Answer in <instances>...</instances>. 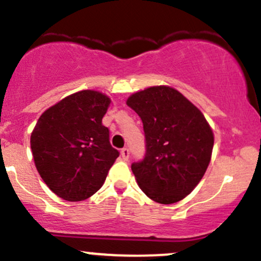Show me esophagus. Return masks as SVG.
Returning a JSON list of instances; mask_svg holds the SVG:
<instances>
[{
    "label": "esophagus",
    "mask_w": 261,
    "mask_h": 261,
    "mask_svg": "<svg viewBox=\"0 0 261 261\" xmlns=\"http://www.w3.org/2000/svg\"><path fill=\"white\" fill-rule=\"evenodd\" d=\"M120 153H121V157L124 161H127L128 157H130V151H128V148H126V147L122 148L120 151Z\"/></svg>",
    "instance_id": "34e87169"
}]
</instances>
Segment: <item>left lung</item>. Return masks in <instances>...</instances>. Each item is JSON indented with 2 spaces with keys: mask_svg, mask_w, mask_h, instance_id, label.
Returning <instances> with one entry per match:
<instances>
[{
  "mask_svg": "<svg viewBox=\"0 0 261 261\" xmlns=\"http://www.w3.org/2000/svg\"><path fill=\"white\" fill-rule=\"evenodd\" d=\"M126 104L139 114L146 154L131 166L141 190L155 202L180 201L195 189L211 161L214 133L203 114L180 92L154 86Z\"/></svg>",
  "mask_w": 261,
  "mask_h": 261,
  "instance_id": "left-lung-1",
  "label": "left lung"
}]
</instances>
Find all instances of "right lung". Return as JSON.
<instances>
[{
    "mask_svg": "<svg viewBox=\"0 0 261 261\" xmlns=\"http://www.w3.org/2000/svg\"><path fill=\"white\" fill-rule=\"evenodd\" d=\"M110 98L97 91L68 95L41 114L31 136L35 167L53 193L82 201L97 193L119 157L101 119Z\"/></svg>",
    "mask_w": 261,
    "mask_h": 261,
    "instance_id": "add662e5",
    "label": "right lung"
}]
</instances>
